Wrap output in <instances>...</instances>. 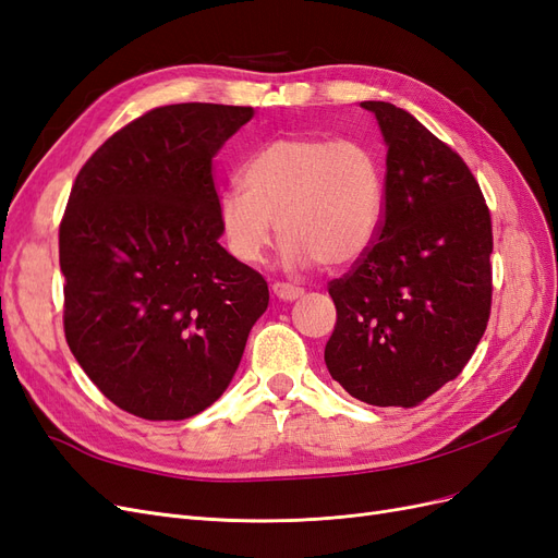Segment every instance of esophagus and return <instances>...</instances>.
<instances>
[{
    "label": "esophagus",
    "instance_id": "34e87169",
    "mask_svg": "<svg viewBox=\"0 0 558 558\" xmlns=\"http://www.w3.org/2000/svg\"><path fill=\"white\" fill-rule=\"evenodd\" d=\"M272 293L279 298V300H286V302H293V300H298L302 293L300 286H293V283H286V281H275L272 283Z\"/></svg>",
    "mask_w": 558,
    "mask_h": 558
}]
</instances>
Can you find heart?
Here are the masks:
<instances>
[{"label": "heart", "mask_w": 558, "mask_h": 558, "mask_svg": "<svg viewBox=\"0 0 558 558\" xmlns=\"http://www.w3.org/2000/svg\"><path fill=\"white\" fill-rule=\"evenodd\" d=\"M240 185L218 197V223L242 263L263 260L275 221L286 258L324 267L359 260L379 232L381 170L373 150L356 140H272L246 158Z\"/></svg>", "instance_id": "1"}]
</instances>
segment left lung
<instances>
[{"mask_svg":"<svg viewBox=\"0 0 558 558\" xmlns=\"http://www.w3.org/2000/svg\"><path fill=\"white\" fill-rule=\"evenodd\" d=\"M373 111L388 146L379 232L328 283L337 324L326 365L377 408H416L461 375L492 314V214L451 146L388 102Z\"/></svg>","mask_w":558,"mask_h":558,"instance_id":"obj_1","label":"left lung"}]
</instances>
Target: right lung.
<instances>
[{"label": "right lung", "instance_id": "add662e5", "mask_svg": "<svg viewBox=\"0 0 558 558\" xmlns=\"http://www.w3.org/2000/svg\"><path fill=\"white\" fill-rule=\"evenodd\" d=\"M251 107L170 105L81 167L60 221L64 337L116 408L179 421L221 398L267 281L218 244L211 158Z\"/></svg>", "mask_w": 558, "mask_h": 558}]
</instances>
